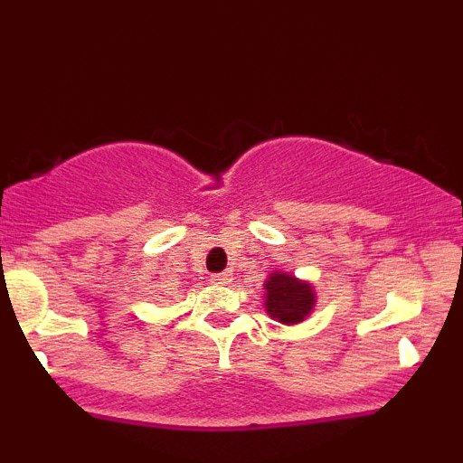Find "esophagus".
Here are the masks:
<instances>
[{"label": "esophagus", "mask_w": 463, "mask_h": 463, "mask_svg": "<svg viewBox=\"0 0 463 463\" xmlns=\"http://www.w3.org/2000/svg\"><path fill=\"white\" fill-rule=\"evenodd\" d=\"M211 280H213V283H217V285H226V283H231V274H228V272L213 274V276H211Z\"/></svg>", "instance_id": "obj_1"}]
</instances>
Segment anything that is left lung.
<instances>
[{
	"label": "left lung",
	"instance_id": "obj_1",
	"mask_svg": "<svg viewBox=\"0 0 463 463\" xmlns=\"http://www.w3.org/2000/svg\"><path fill=\"white\" fill-rule=\"evenodd\" d=\"M263 305L269 317L287 326L302 324L316 309L317 294L309 280H302L291 272L272 269L263 283Z\"/></svg>",
	"mask_w": 463,
	"mask_h": 463
}]
</instances>
